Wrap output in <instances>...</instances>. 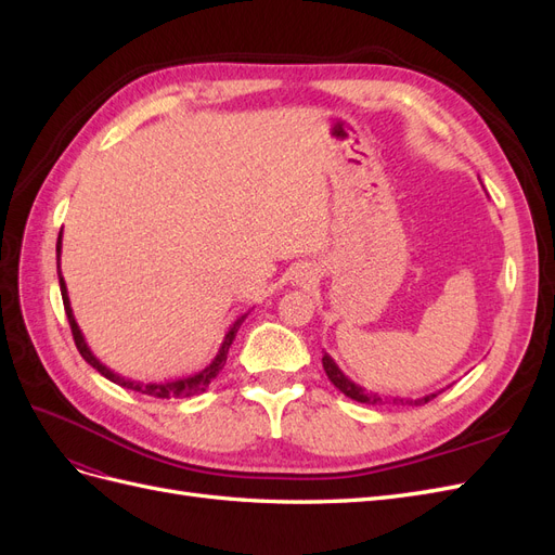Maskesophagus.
<instances>
[{"label": "esophagus", "mask_w": 555, "mask_h": 555, "mask_svg": "<svg viewBox=\"0 0 555 555\" xmlns=\"http://www.w3.org/2000/svg\"><path fill=\"white\" fill-rule=\"evenodd\" d=\"M312 278V271H310V268H298V271H296V282H306V280H310Z\"/></svg>", "instance_id": "1"}]
</instances>
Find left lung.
Wrapping results in <instances>:
<instances>
[{"label": "left lung", "instance_id": "left-lung-1", "mask_svg": "<svg viewBox=\"0 0 555 555\" xmlns=\"http://www.w3.org/2000/svg\"><path fill=\"white\" fill-rule=\"evenodd\" d=\"M322 363H324V371H326L328 379L333 382L335 389H340V391H343L347 398H351V400L365 402V405H384V402H393V405H426V402H430L435 396L440 393V391H438V393H430V396L416 398V400H402V398L389 400V398H382V396H377V393H373V391H365L363 386H359V384L351 382L349 377H345V373L340 371L338 365H335V361H333L328 354H324Z\"/></svg>", "mask_w": 555, "mask_h": 555}]
</instances>
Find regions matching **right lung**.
<instances>
[{"label":"right lung","instance_id":"1","mask_svg":"<svg viewBox=\"0 0 555 555\" xmlns=\"http://www.w3.org/2000/svg\"><path fill=\"white\" fill-rule=\"evenodd\" d=\"M60 249H62V231H60V238H57V261H60ZM57 268H60V263H57ZM60 292H62V300H64V312H66V319H69L72 335H74V343H76V347H78V351H80V357L86 359V361L94 367L96 373H102L106 379L125 386V389L139 391V393H145V396H155V398H190V396H196V393H204V391L208 389V384H210L217 375H220V371L224 367L227 354H229V347H231L233 338H236V333H238L241 324L245 322V317H247V314H243V317L236 319V322H233V326L229 328V333H227V338H224L220 351H217V357H215L212 363H210L208 367H204V371H201V373L190 375V377H182V379H176V382L141 384V382H131V379H125V377H120V375H115V373L111 371V367H106L102 361H99V359L92 354L88 343H86V338H82V333H80V328H78V324H76V319H74L72 304H69V294H66V284H64L62 273H60Z\"/></svg>","mask_w":555,"mask_h":555}]
</instances>
